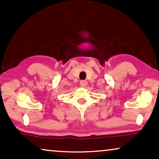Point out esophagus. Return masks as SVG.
Here are the masks:
<instances>
[{
    "label": "esophagus",
    "instance_id": "esophagus-1",
    "mask_svg": "<svg viewBox=\"0 0 159 159\" xmlns=\"http://www.w3.org/2000/svg\"><path fill=\"white\" fill-rule=\"evenodd\" d=\"M87 84H88V82H87L86 80H82V81H80V85L82 87H85Z\"/></svg>",
    "mask_w": 159,
    "mask_h": 159
}]
</instances>
